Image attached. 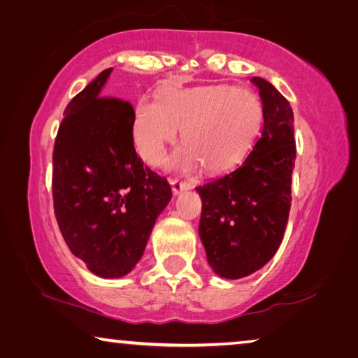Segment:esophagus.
Returning <instances> with one entry per match:
<instances>
[{
	"instance_id": "1",
	"label": "esophagus",
	"mask_w": 358,
	"mask_h": 358,
	"mask_svg": "<svg viewBox=\"0 0 358 358\" xmlns=\"http://www.w3.org/2000/svg\"><path fill=\"white\" fill-rule=\"evenodd\" d=\"M170 185H172V192H173L175 196H178V194H181V192H185V191L192 189V185L188 183V181H180L177 178L170 180Z\"/></svg>"
}]
</instances>
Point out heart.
<instances>
[{
  "instance_id": "1",
  "label": "heart",
  "mask_w": 358,
  "mask_h": 358,
  "mask_svg": "<svg viewBox=\"0 0 358 358\" xmlns=\"http://www.w3.org/2000/svg\"><path fill=\"white\" fill-rule=\"evenodd\" d=\"M263 101L252 90L215 84L189 89L164 87L159 99L143 97L135 108L132 138L138 156L152 167L166 161L181 127L185 146L170 167L221 173L241 164L263 126Z\"/></svg>"
}]
</instances>
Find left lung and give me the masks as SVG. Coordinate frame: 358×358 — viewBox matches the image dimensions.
<instances>
[{
  "label": "left lung",
  "mask_w": 358,
  "mask_h": 358,
  "mask_svg": "<svg viewBox=\"0 0 358 358\" xmlns=\"http://www.w3.org/2000/svg\"><path fill=\"white\" fill-rule=\"evenodd\" d=\"M252 83L263 101V129L241 166L197 186L199 237L215 274L242 279L263 268L280 247L292 206L296 157L293 110L269 81Z\"/></svg>",
  "instance_id": "left-lung-1"
}]
</instances>
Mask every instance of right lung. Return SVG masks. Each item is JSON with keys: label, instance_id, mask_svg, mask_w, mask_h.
<instances>
[{"label": "right lung", "instance_id": "add662e5", "mask_svg": "<svg viewBox=\"0 0 358 358\" xmlns=\"http://www.w3.org/2000/svg\"><path fill=\"white\" fill-rule=\"evenodd\" d=\"M103 70L65 108L52 156L55 218L71 253L103 279L129 274L172 199L135 152L134 108L103 97Z\"/></svg>", "mask_w": 358, "mask_h": 358}]
</instances>
